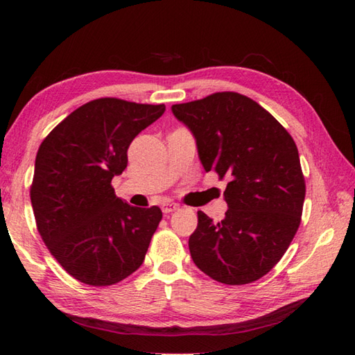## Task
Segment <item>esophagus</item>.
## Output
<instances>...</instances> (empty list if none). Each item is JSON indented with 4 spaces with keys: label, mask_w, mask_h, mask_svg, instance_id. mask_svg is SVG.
I'll use <instances>...</instances> for the list:
<instances>
[{
    "label": "esophagus",
    "mask_w": 355,
    "mask_h": 355,
    "mask_svg": "<svg viewBox=\"0 0 355 355\" xmlns=\"http://www.w3.org/2000/svg\"><path fill=\"white\" fill-rule=\"evenodd\" d=\"M178 205H175V202H163L162 205V210L163 214H171V212H175V210H178Z\"/></svg>",
    "instance_id": "34e87169"
}]
</instances>
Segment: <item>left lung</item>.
<instances>
[{"label":"left lung","mask_w":355,"mask_h":355,"mask_svg":"<svg viewBox=\"0 0 355 355\" xmlns=\"http://www.w3.org/2000/svg\"><path fill=\"white\" fill-rule=\"evenodd\" d=\"M172 112L197 139L205 169L229 180L224 220L198 212L189 238L195 266L225 285L258 281L281 261L302 220L296 143L258 102L235 92L172 105Z\"/></svg>","instance_id":"obj_1"}]
</instances>
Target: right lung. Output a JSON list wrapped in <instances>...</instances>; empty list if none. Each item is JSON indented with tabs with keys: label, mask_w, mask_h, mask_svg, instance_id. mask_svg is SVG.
Returning a JSON list of instances; mask_svg holds the SVG:
<instances>
[{
	"label": "right lung",
	"mask_w": 355,
	"mask_h": 355,
	"mask_svg": "<svg viewBox=\"0 0 355 355\" xmlns=\"http://www.w3.org/2000/svg\"><path fill=\"white\" fill-rule=\"evenodd\" d=\"M166 107L101 97L55 126L36 154L30 200L37 232L79 282L114 285L137 270L162 221L160 207L120 200L111 180L128 164L135 135Z\"/></svg>",
	"instance_id": "add662e5"
}]
</instances>
